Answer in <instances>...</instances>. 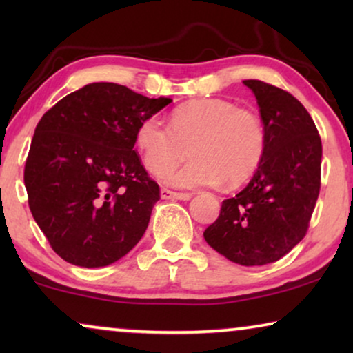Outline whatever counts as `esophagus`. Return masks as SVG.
Returning a JSON list of instances; mask_svg holds the SVG:
<instances>
[{
    "label": "esophagus",
    "mask_w": 353,
    "mask_h": 353,
    "mask_svg": "<svg viewBox=\"0 0 353 353\" xmlns=\"http://www.w3.org/2000/svg\"><path fill=\"white\" fill-rule=\"evenodd\" d=\"M161 196H162V199H178V201H190L191 199L190 192H175V191L167 190V188L161 190Z\"/></svg>",
    "instance_id": "34e87169"
}]
</instances>
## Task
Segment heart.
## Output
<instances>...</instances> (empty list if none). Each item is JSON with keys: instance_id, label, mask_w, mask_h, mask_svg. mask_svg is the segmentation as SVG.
<instances>
[{"instance_id": "heart-1", "label": "heart", "mask_w": 353, "mask_h": 353, "mask_svg": "<svg viewBox=\"0 0 353 353\" xmlns=\"http://www.w3.org/2000/svg\"><path fill=\"white\" fill-rule=\"evenodd\" d=\"M134 141L144 167L154 175L176 165L188 148L192 161L163 175L168 185L192 190L221 183L234 188L257 170L267 134L250 110L226 99L199 98L173 109L168 127L157 115L143 119Z\"/></svg>"}]
</instances>
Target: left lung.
<instances>
[{"label": "left lung", "mask_w": 353, "mask_h": 353, "mask_svg": "<svg viewBox=\"0 0 353 353\" xmlns=\"http://www.w3.org/2000/svg\"><path fill=\"white\" fill-rule=\"evenodd\" d=\"M243 83L257 99L265 152L248 186L221 202L204 239L231 262L255 267L276 262L305 236L320 194L321 138L288 91L260 80Z\"/></svg>", "instance_id": "8db88e82"}]
</instances>
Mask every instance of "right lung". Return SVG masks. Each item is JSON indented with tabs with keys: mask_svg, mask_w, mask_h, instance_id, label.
<instances>
[{
	"mask_svg": "<svg viewBox=\"0 0 353 353\" xmlns=\"http://www.w3.org/2000/svg\"><path fill=\"white\" fill-rule=\"evenodd\" d=\"M170 103L99 81L67 94L38 122L23 183L33 219L65 262L105 267L143 238L161 190L133 149L134 133Z\"/></svg>",
	"mask_w": 353,
	"mask_h": 353,
	"instance_id": "1",
	"label": "right lung"
}]
</instances>
